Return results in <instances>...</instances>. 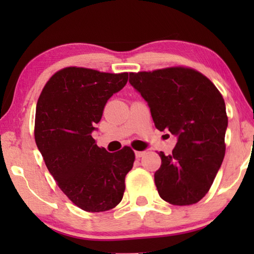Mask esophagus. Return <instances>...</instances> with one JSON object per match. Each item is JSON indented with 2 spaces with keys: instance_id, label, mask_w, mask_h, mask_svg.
<instances>
[{
  "instance_id": "1",
  "label": "esophagus",
  "mask_w": 254,
  "mask_h": 254,
  "mask_svg": "<svg viewBox=\"0 0 254 254\" xmlns=\"http://www.w3.org/2000/svg\"><path fill=\"white\" fill-rule=\"evenodd\" d=\"M144 154L145 151H135V156H136V158H141Z\"/></svg>"
}]
</instances>
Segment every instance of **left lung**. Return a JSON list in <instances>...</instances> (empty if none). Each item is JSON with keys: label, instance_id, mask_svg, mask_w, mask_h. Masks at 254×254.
<instances>
[{"label": "left lung", "instance_id": "8db88e82", "mask_svg": "<svg viewBox=\"0 0 254 254\" xmlns=\"http://www.w3.org/2000/svg\"><path fill=\"white\" fill-rule=\"evenodd\" d=\"M129 83L148 102L156 128L178 136L171 155L158 152L159 196L175 206L199 202L225 154L228 116L221 92L200 71L183 65L129 72Z\"/></svg>", "mask_w": 254, "mask_h": 254}]
</instances>
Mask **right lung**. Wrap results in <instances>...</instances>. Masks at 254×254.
Listing matches in <instances>:
<instances>
[{
    "label": "right lung",
    "mask_w": 254,
    "mask_h": 254,
    "mask_svg": "<svg viewBox=\"0 0 254 254\" xmlns=\"http://www.w3.org/2000/svg\"><path fill=\"white\" fill-rule=\"evenodd\" d=\"M127 81L128 72L65 67L48 79L38 99L37 147L62 192L89 213L110 210L120 203L125 178L133 168L135 154L130 147L109 152L91 136L106 102Z\"/></svg>",
    "instance_id": "obj_1"
}]
</instances>
